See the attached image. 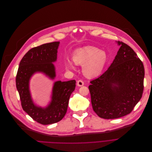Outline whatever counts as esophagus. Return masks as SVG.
<instances>
[{
  "mask_svg": "<svg viewBox=\"0 0 152 152\" xmlns=\"http://www.w3.org/2000/svg\"><path fill=\"white\" fill-rule=\"evenodd\" d=\"M77 86H79V87H81V86H83L84 84V82L82 81V80H78L77 81Z\"/></svg>",
  "mask_w": 152,
  "mask_h": 152,
  "instance_id": "34e87169",
  "label": "esophagus"
}]
</instances>
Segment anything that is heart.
<instances>
[{"label":"heart","mask_w":152,"mask_h":152,"mask_svg":"<svg viewBox=\"0 0 152 152\" xmlns=\"http://www.w3.org/2000/svg\"><path fill=\"white\" fill-rule=\"evenodd\" d=\"M72 59L76 65H83V72L85 76L93 78L98 76L103 70L107 61V54L96 47L85 45L74 51ZM65 63L68 68H74L72 62L69 59H66Z\"/></svg>","instance_id":"obj_1"}]
</instances>
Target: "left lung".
<instances>
[{
	"label": "left lung",
	"mask_w": 152,
	"mask_h": 152,
	"mask_svg": "<svg viewBox=\"0 0 152 152\" xmlns=\"http://www.w3.org/2000/svg\"><path fill=\"white\" fill-rule=\"evenodd\" d=\"M116 43L120 47L113 63L88 86L94 111L105 119L129 114L141 99L144 88L142 62L129 45Z\"/></svg>",
	"instance_id": "8db88e82"
}]
</instances>
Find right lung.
Returning <instances> with one entry per match:
<instances>
[{
  "label": "right lung",
  "mask_w": 152,
  "mask_h": 152,
  "mask_svg": "<svg viewBox=\"0 0 152 152\" xmlns=\"http://www.w3.org/2000/svg\"><path fill=\"white\" fill-rule=\"evenodd\" d=\"M59 44L60 42H53L30 49L20 61L16 76V87L23 110L42 125L57 123L64 118L70 96L75 88L74 80L57 81L54 83L51 101L47 106H38L32 99L29 83L35 73H42L51 80L56 76L53 63L57 60Z\"/></svg>",
  "instance_id": "1"
}]
</instances>
